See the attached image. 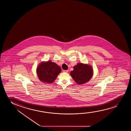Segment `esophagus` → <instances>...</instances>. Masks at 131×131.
Masks as SVG:
<instances>
[{
  "label": "esophagus",
  "instance_id": "esophagus-1",
  "mask_svg": "<svg viewBox=\"0 0 131 131\" xmlns=\"http://www.w3.org/2000/svg\"><path fill=\"white\" fill-rule=\"evenodd\" d=\"M63 72H66V73H67V72H68V70H63Z\"/></svg>",
  "mask_w": 131,
  "mask_h": 131
}]
</instances>
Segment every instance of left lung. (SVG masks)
Segmentation results:
<instances>
[{
  "instance_id": "1",
  "label": "left lung",
  "mask_w": 131,
  "mask_h": 131,
  "mask_svg": "<svg viewBox=\"0 0 131 131\" xmlns=\"http://www.w3.org/2000/svg\"><path fill=\"white\" fill-rule=\"evenodd\" d=\"M93 69L91 65L83 63H78L73 67L70 75L77 84H82L88 82L93 75Z\"/></svg>"
}]
</instances>
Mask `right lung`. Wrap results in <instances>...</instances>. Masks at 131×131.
<instances>
[{"label":"right lung","instance_id":"right-lung-1","mask_svg":"<svg viewBox=\"0 0 131 131\" xmlns=\"http://www.w3.org/2000/svg\"><path fill=\"white\" fill-rule=\"evenodd\" d=\"M61 72V68L56 63L50 60L41 62L36 69V72L40 81L47 84L54 82Z\"/></svg>","mask_w":131,"mask_h":131}]
</instances>
